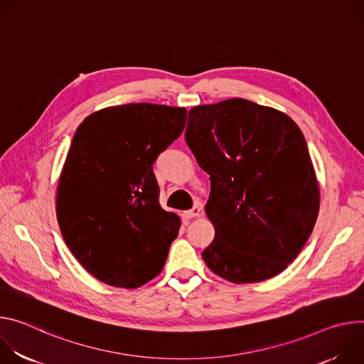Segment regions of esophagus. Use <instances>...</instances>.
<instances>
[{
  "instance_id": "esophagus-1",
  "label": "esophagus",
  "mask_w": 364,
  "mask_h": 364,
  "mask_svg": "<svg viewBox=\"0 0 364 364\" xmlns=\"http://www.w3.org/2000/svg\"><path fill=\"white\" fill-rule=\"evenodd\" d=\"M199 214H200V207H199V205H195L192 210L183 211L182 217H183L185 220H192V218H195V217H199Z\"/></svg>"
}]
</instances>
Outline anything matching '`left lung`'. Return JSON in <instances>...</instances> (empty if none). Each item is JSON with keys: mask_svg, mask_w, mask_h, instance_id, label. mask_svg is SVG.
I'll return each instance as SVG.
<instances>
[{"mask_svg": "<svg viewBox=\"0 0 364 364\" xmlns=\"http://www.w3.org/2000/svg\"><path fill=\"white\" fill-rule=\"evenodd\" d=\"M186 144L210 175L215 237L207 266L232 284L284 272L305 246L319 186L305 137L285 112L243 98L189 111Z\"/></svg>", "mask_w": 364, "mask_h": 364, "instance_id": "1", "label": "left lung"}]
</instances>
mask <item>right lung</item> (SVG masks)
<instances>
[{
    "instance_id": "1",
    "label": "right lung",
    "mask_w": 364,
    "mask_h": 364,
    "mask_svg": "<svg viewBox=\"0 0 364 364\" xmlns=\"http://www.w3.org/2000/svg\"><path fill=\"white\" fill-rule=\"evenodd\" d=\"M185 124V108L126 104L92 112L72 139L58 223L76 260L107 285L134 289L165 266L181 220L159 204L153 164Z\"/></svg>"
}]
</instances>
